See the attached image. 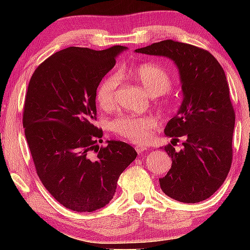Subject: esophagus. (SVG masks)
<instances>
[{
    "mask_svg": "<svg viewBox=\"0 0 250 250\" xmlns=\"http://www.w3.org/2000/svg\"><path fill=\"white\" fill-rule=\"evenodd\" d=\"M135 150L138 151V153H142L143 151H146L148 150V146L146 145H138L135 146Z\"/></svg>",
    "mask_w": 250,
    "mask_h": 250,
    "instance_id": "1",
    "label": "esophagus"
}]
</instances>
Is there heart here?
I'll use <instances>...</instances> for the list:
<instances>
[{
	"label": "heart",
	"mask_w": 250,
	"mask_h": 250,
	"mask_svg": "<svg viewBox=\"0 0 250 250\" xmlns=\"http://www.w3.org/2000/svg\"><path fill=\"white\" fill-rule=\"evenodd\" d=\"M129 74L152 95H163L172 87L169 75L157 63H141L132 68ZM118 84L119 78L116 75L101 82L97 90V101L101 108L110 109L116 104ZM157 127L158 122L152 116L122 115L111 123V129L116 135L134 143L146 142Z\"/></svg>",
	"instance_id": "b5f03b06"
}]
</instances>
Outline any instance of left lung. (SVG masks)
<instances>
[{"instance_id": "8db88e82", "label": "left lung", "mask_w": 250, "mask_h": 250, "mask_svg": "<svg viewBox=\"0 0 250 250\" xmlns=\"http://www.w3.org/2000/svg\"><path fill=\"white\" fill-rule=\"evenodd\" d=\"M135 52L172 59L182 83V104L167 123L165 134L176 141L183 136L186 141L179 152L174 145L165 146L172 167L159 179L160 188L181 203L206 200L227 179L233 155L235 114L223 68L207 50L172 40Z\"/></svg>"}]
</instances>
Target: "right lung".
Instances as JSON below:
<instances>
[{"mask_svg":"<svg viewBox=\"0 0 250 250\" xmlns=\"http://www.w3.org/2000/svg\"><path fill=\"white\" fill-rule=\"evenodd\" d=\"M124 50L67 47L44 60L29 81L22 124L36 173L70 210L104 207L119 175L138 156L123 141H108L100 149L97 145L102 141V129L94 125L97 88Z\"/></svg>","mask_w":250,"mask_h":250,"instance_id":"1","label":"right lung"}]
</instances>
